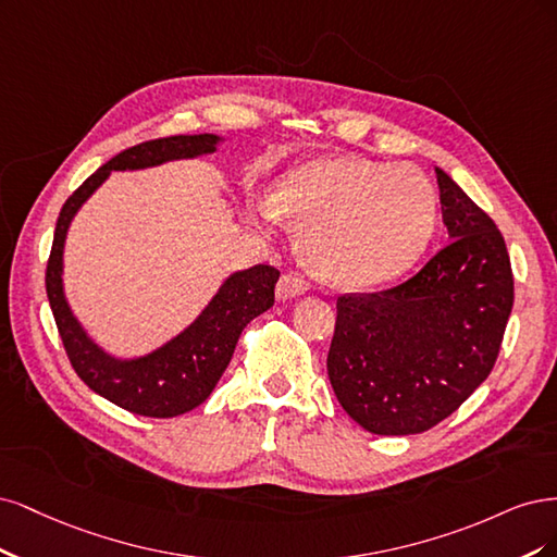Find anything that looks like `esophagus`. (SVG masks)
Here are the masks:
<instances>
[{"label":"esophagus","instance_id":"1","mask_svg":"<svg viewBox=\"0 0 557 557\" xmlns=\"http://www.w3.org/2000/svg\"><path fill=\"white\" fill-rule=\"evenodd\" d=\"M308 292V284L296 273H286L280 277L277 282V298L280 300H289V298H298Z\"/></svg>","mask_w":557,"mask_h":557}]
</instances>
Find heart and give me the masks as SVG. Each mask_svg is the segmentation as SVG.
<instances>
[{"instance_id":"b5f03b06","label":"heart","mask_w":557,"mask_h":557,"mask_svg":"<svg viewBox=\"0 0 557 557\" xmlns=\"http://www.w3.org/2000/svg\"><path fill=\"white\" fill-rule=\"evenodd\" d=\"M277 210L302 226L300 249L314 271L345 286L400 277L428 249L437 194L409 164L314 159L286 173Z\"/></svg>"}]
</instances>
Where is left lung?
<instances>
[{"instance_id": "8db88e82", "label": "left lung", "mask_w": 557, "mask_h": 557, "mask_svg": "<svg viewBox=\"0 0 557 557\" xmlns=\"http://www.w3.org/2000/svg\"><path fill=\"white\" fill-rule=\"evenodd\" d=\"M448 243L407 282L337 298L329 380L374 435H414L444 421L491 374L513 305L495 222L442 169Z\"/></svg>"}]
</instances>
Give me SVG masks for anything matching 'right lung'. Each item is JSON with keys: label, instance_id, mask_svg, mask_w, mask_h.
<instances>
[{"label": "right lung", "instance_id": "right-lung-1", "mask_svg": "<svg viewBox=\"0 0 557 557\" xmlns=\"http://www.w3.org/2000/svg\"><path fill=\"white\" fill-rule=\"evenodd\" d=\"M220 140L222 138L214 134H194L138 143L106 161L69 196L60 210L46 268V292L62 345L71 366L89 388L138 417H181L208 400L231 361L243 329L255 317L273 308L280 271L259 263L228 275L220 292L206 305V310L181 335L146 356L115 358L85 333L66 302L62 286L66 231L81 206L99 189L111 171H138L173 159L212 154Z\"/></svg>", "mask_w": 557, "mask_h": 557}]
</instances>
